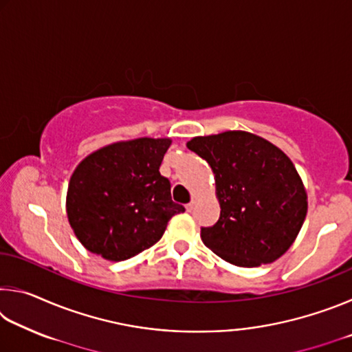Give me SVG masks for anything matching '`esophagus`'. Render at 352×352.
Returning a JSON list of instances; mask_svg holds the SVG:
<instances>
[{
  "mask_svg": "<svg viewBox=\"0 0 352 352\" xmlns=\"http://www.w3.org/2000/svg\"><path fill=\"white\" fill-rule=\"evenodd\" d=\"M195 200H197V199L192 197V201H189V204H188L186 206H184V208H186V211H188V212H190V211L194 210V206H195Z\"/></svg>",
  "mask_w": 352,
  "mask_h": 352,
  "instance_id": "esophagus-1",
  "label": "esophagus"
}]
</instances>
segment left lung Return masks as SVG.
I'll return each mask as SVG.
<instances>
[{"label":"left lung","mask_w":352,"mask_h":352,"mask_svg":"<svg viewBox=\"0 0 352 352\" xmlns=\"http://www.w3.org/2000/svg\"><path fill=\"white\" fill-rule=\"evenodd\" d=\"M186 146L216 178L220 217L201 228L205 245L237 267L269 264L287 252L307 212L305 184L287 155L242 130L195 136Z\"/></svg>","instance_id":"obj_1"}]
</instances>
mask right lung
Listing matches in <instances>:
<instances>
[{
	"label": "right lung",
	"instance_id": "1",
	"mask_svg": "<svg viewBox=\"0 0 352 352\" xmlns=\"http://www.w3.org/2000/svg\"><path fill=\"white\" fill-rule=\"evenodd\" d=\"M169 138H138L105 146L82 160L71 175L67 214L88 252L126 261L157 243L184 208L160 174Z\"/></svg>",
	"mask_w": 352,
	"mask_h": 352
}]
</instances>
